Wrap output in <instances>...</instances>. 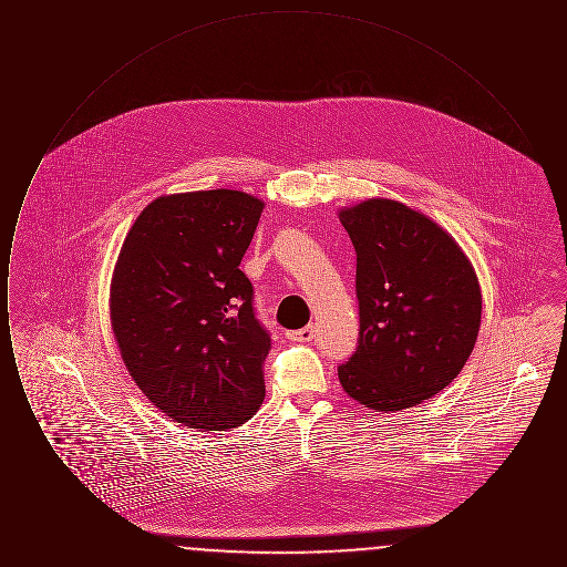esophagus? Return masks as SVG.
<instances>
[{"instance_id":"esophagus-1","label":"esophagus","mask_w":567,"mask_h":567,"mask_svg":"<svg viewBox=\"0 0 567 567\" xmlns=\"http://www.w3.org/2000/svg\"><path fill=\"white\" fill-rule=\"evenodd\" d=\"M287 338L293 340V342H310L315 338V327L308 324V327L297 329V331H287Z\"/></svg>"}]
</instances>
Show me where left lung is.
Returning <instances> with one entry per match:
<instances>
[{
  "mask_svg": "<svg viewBox=\"0 0 567 567\" xmlns=\"http://www.w3.org/2000/svg\"><path fill=\"white\" fill-rule=\"evenodd\" d=\"M340 220L357 252L359 338L338 365L344 391L395 412L430 400L457 378L476 344L483 296L458 244L427 216L393 199H368Z\"/></svg>",
  "mask_w": 567,
  "mask_h": 567,
  "instance_id": "1",
  "label": "left lung"
}]
</instances>
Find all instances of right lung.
<instances>
[{"instance_id":"add662e5","label":"right lung","mask_w":567,"mask_h":567,"mask_svg":"<svg viewBox=\"0 0 567 567\" xmlns=\"http://www.w3.org/2000/svg\"><path fill=\"white\" fill-rule=\"evenodd\" d=\"M261 210L240 190L159 197L121 248L114 338L144 395L187 427L231 430L264 402L270 331L240 270Z\"/></svg>"}]
</instances>
